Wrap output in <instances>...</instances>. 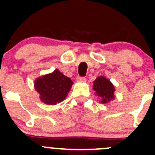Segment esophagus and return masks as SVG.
I'll use <instances>...</instances> for the list:
<instances>
[{
  "mask_svg": "<svg viewBox=\"0 0 155 155\" xmlns=\"http://www.w3.org/2000/svg\"><path fill=\"white\" fill-rule=\"evenodd\" d=\"M76 80L78 82H85V77H82V76H78L76 78Z\"/></svg>",
  "mask_w": 155,
  "mask_h": 155,
  "instance_id": "34e87169",
  "label": "esophagus"
}]
</instances>
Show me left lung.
I'll list each match as a JSON object with an SVG mask.
<instances>
[{
  "label": "left lung",
  "mask_w": 155,
  "mask_h": 155,
  "mask_svg": "<svg viewBox=\"0 0 155 155\" xmlns=\"http://www.w3.org/2000/svg\"><path fill=\"white\" fill-rule=\"evenodd\" d=\"M93 89L96 91L97 95L101 97V103L106 104L109 101H112L115 98L114 96L113 85L110 82L109 79H106L104 76L97 78L96 80L94 82Z\"/></svg>",
  "instance_id": "obj_1"
}]
</instances>
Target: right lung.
<instances>
[{"instance_id":"obj_1","label":"right lung","mask_w":155,"mask_h":155,"mask_svg":"<svg viewBox=\"0 0 155 155\" xmlns=\"http://www.w3.org/2000/svg\"><path fill=\"white\" fill-rule=\"evenodd\" d=\"M72 85L71 79L58 70L38 78L34 82L36 91L40 94V100L48 105H55L63 101Z\"/></svg>"}]
</instances>
